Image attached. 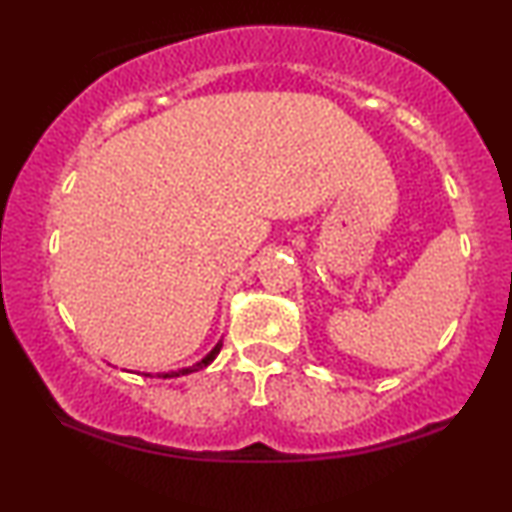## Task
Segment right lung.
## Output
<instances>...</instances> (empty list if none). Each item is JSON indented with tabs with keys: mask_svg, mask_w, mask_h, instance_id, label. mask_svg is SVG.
Listing matches in <instances>:
<instances>
[{
	"mask_svg": "<svg viewBox=\"0 0 512 512\" xmlns=\"http://www.w3.org/2000/svg\"><path fill=\"white\" fill-rule=\"evenodd\" d=\"M221 347H223V340H219L214 345V349L212 352H209L205 359L202 361H198V363H193V366H188V368H179V370H170V373H158V377H163V380H170V377H181V375H191V373H195V370H202V368H207L209 363H212L216 356H219V352H221ZM146 375H151V373H146Z\"/></svg>",
	"mask_w": 512,
	"mask_h": 512,
	"instance_id": "right-lung-1",
	"label": "right lung"
}]
</instances>
